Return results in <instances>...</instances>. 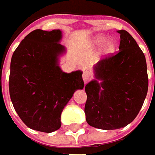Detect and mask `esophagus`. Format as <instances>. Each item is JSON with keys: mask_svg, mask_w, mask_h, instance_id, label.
Returning <instances> with one entry per match:
<instances>
[{"mask_svg": "<svg viewBox=\"0 0 155 155\" xmlns=\"http://www.w3.org/2000/svg\"><path fill=\"white\" fill-rule=\"evenodd\" d=\"M91 72L89 71H84V73H83V79L84 82H87V81L89 80L90 78H91Z\"/></svg>", "mask_w": 155, "mask_h": 155, "instance_id": "esophagus-1", "label": "esophagus"}]
</instances>
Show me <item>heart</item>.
Listing matches in <instances>:
<instances>
[{
	"mask_svg": "<svg viewBox=\"0 0 155 155\" xmlns=\"http://www.w3.org/2000/svg\"><path fill=\"white\" fill-rule=\"evenodd\" d=\"M90 45L93 48H97V47L104 45L103 46V53L105 55L112 54L115 51L116 47L115 39H108V36L105 34H97L96 36H94L90 42Z\"/></svg>",
	"mask_w": 155,
	"mask_h": 155,
	"instance_id": "obj_1",
	"label": "heart"
}]
</instances>
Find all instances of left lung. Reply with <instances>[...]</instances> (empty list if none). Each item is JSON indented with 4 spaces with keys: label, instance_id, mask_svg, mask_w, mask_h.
<instances>
[{
    "label": "left lung",
    "instance_id": "obj_1",
    "mask_svg": "<svg viewBox=\"0 0 155 155\" xmlns=\"http://www.w3.org/2000/svg\"><path fill=\"white\" fill-rule=\"evenodd\" d=\"M117 33L119 51L93 66L95 78L85 85L86 122L104 130L124 128L133 122L148 89L144 53L127 31Z\"/></svg>",
    "mask_w": 155,
    "mask_h": 155
}]
</instances>
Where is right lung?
<instances>
[{"label":"right lung","instance_id":"add662e5","mask_svg":"<svg viewBox=\"0 0 155 155\" xmlns=\"http://www.w3.org/2000/svg\"><path fill=\"white\" fill-rule=\"evenodd\" d=\"M62 31L36 29L27 34L10 64L9 94L15 111L28 128L51 133L61 127V113L84 84L83 71L64 72L59 58L66 52Z\"/></svg>","mask_w":155,"mask_h":155}]
</instances>
